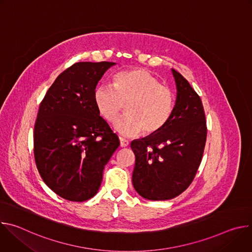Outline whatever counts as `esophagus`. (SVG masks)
<instances>
[{"label": "esophagus", "mask_w": 252, "mask_h": 252, "mask_svg": "<svg viewBox=\"0 0 252 252\" xmlns=\"http://www.w3.org/2000/svg\"><path fill=\"white\" fill-rule=\"evenodd\" d=\"M120 142H121V147L122 148H126L129 145V141L126 138H123V137H120Z\"/></svg>", "instance_id": "1"}]
</instances>
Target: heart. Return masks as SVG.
<instances>
[{"label":"heart","mask_w":252,"mask_h":252,"mask_svg":"<svg viewBox=\"0 0 252 252\" xmlns=\"http://www.w3.org/2000/svg\"><path fill=\"white\" fill-rule=\"evenodd\" d=\"M94 101L100 116L114 122L126 104L125 117L115 123V129L125 136L143 130L151 135L161 130L174 109L172 91L149 71L141 68L122 70L114 78V85L103 83L94 92Z\"/></svg>","instance_id":"1"}]
</instances>
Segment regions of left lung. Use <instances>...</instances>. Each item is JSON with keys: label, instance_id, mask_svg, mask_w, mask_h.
Instances as JSON below:
<instances>
[{"label": "left lung", "instance_id": "left-lung-1", "mask_svg": "<svg viewBox=\"0 0 252 252\" xmlns=\"http://www.w3.org/2000/svg\"><path fill=\"white\" fill-rule=\"evenodd\" d=\"M171 71L177 91L171 118L158 132L130 143L135 156L133 188L150 200L171 199L190 186L206 141L201 99L178 71Z\"/></svg>", "mask_w": 252, "mask_h": 252}]
</instances>
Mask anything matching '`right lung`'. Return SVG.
<instances>
[{
	"instance_id": "1",
	"label": "right lung",
	"mask_w": 252,
	"mask_h": 252,
	"mask_svg": "<svg viewBox=\"0 0 252 252\" xmlns=\"http://www.w3.org/2000/svg\"><path fill=\"white\" fill-rule=\"evenodd\" d=\"M116 63L81 62L56 79L33 128L35 164L45 184L69 201H85L100 187L104 165L120 146L99 116L94 92Z\"/></svg>"
}]
</instances>
